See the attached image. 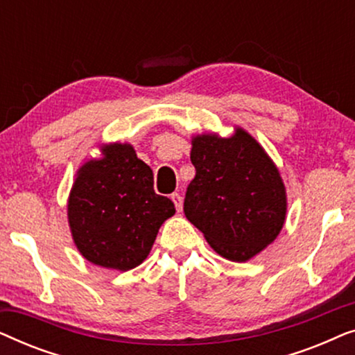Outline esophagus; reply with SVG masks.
<instances>
[{
    "mask_svg": "<svg viewBox=\"0 0 355 355\" xmlns=\"http://www.w3.org/2000/svg\"><path fill=\"white\" fill-rule=\"evenodd\" d=\"M171 200L174 202V207H176V210H178V211H182V197L179 196L178 192L173 193Z\"/></svg>",
    "mask_w": 355,
    "mask_h": 355,
    "instance_id": "34e87169",
    "label": "esophagus"
}]
</instances>
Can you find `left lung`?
<instances>
[{
    "label": "left lung",
    "mask_w": 355,
    "mask_h": 355,
    "mask_svg": "<svg viewBox=\"0 0 355 355\" xmlns=\"http://www.w3.org/2000/svg\"><path fill=\"white\" fill-rule=\"evenodd\" d=\"M191 162L196 178L184 200L186 218L223 259H254L286 221L288 196L278 166L241 125L227 137L192 135Z\"/></svg>",
    "instance_id": "obj_1"
}]
</instances>
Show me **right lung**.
I'll use <instances>...</instances> for the list:
<instances>
[{
	"label": "right lung",
	"mask_w": 355,
	"mask_h": 355,
	"mask_svg": "<svg viewBox=\"0 0 355 355\" xmlns=\"http://www.w3.org/2000/svg\"><path fill=\"white\" fill-rule=\"evenodd\" d=\"M77 169L67 198L72 241L90 263L128 271L147 259L159 227L176 213L153 191V171L128 142L101 144Z\"/></svg>",
	"instance_id": "1"
}]
</instances>
